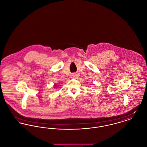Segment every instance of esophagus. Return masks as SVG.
I'll list each match as a JSON object with an SVG mask.
<instances>
[{
    "mask_svg": "<svg viewBox=\"0 0 147 147\" xmlns=\"http://www.w3.org/2000/svg\"><path fill=\"white\" fill-rule=\"evenodd\" d=\"M77 76H78V75H77V74H75V73H74V74H73L71 75V77H72V78H77Z\"/></svg>",
    "mask_w": 147,
    "mask_h": 147,
    "instance_id": "obj_1",
    "label": "esophagus"
}]
</instances>
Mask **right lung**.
Returning <instances> with one entry per match:
<instances>
[{
  "instance_id": "obj_1",
  "label": "right lung",
  "mask_w": 147,
  "mask_h": 147,
  "mask_svg": "<svg viewBox=\"0 0 147 147\" xmlns=\"http://www.w3.org/2000/svg\"><path fill=\"white\" fill-rule=\"evenodd\" d=\"M58 86H59V85H56V84H55V85H53V87H54V88H57Z\"/></svg>"
}]
</instances>
